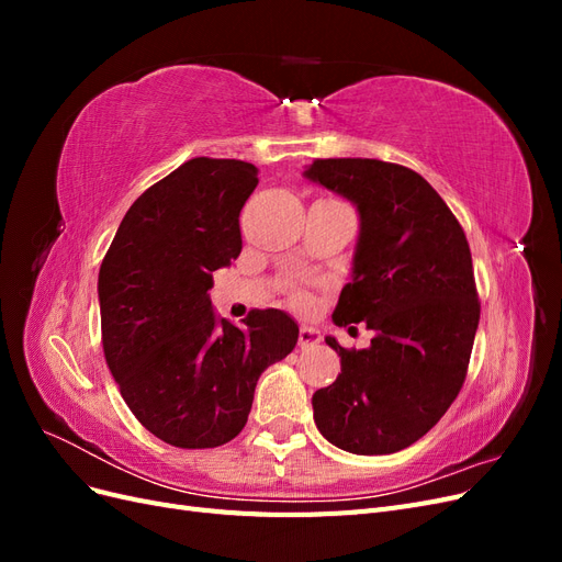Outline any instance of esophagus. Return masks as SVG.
Listing matches in <instances>:
<instances>
[{"mask_svg": "<svg viewBox=\"0 0 562 562\" xmlns=\"http://www.w3.org/2000/svg\"><path fill=\"white\" fill-rule=\"evenodd\" d=\"M318 342H321V333L314 326H300V339H297L300 349H312Z\"/></svg>", "mask_w": 562, "mask_h": 562, "instance_id": "esophagus-1", "label": "esophagus"}]
</instances>
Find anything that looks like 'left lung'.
Returning a JSON list of instances; mask_svg holds the SVG:
<instances>
[{
	"instance_id": "left-lung-1",
	"label": "left lung",
	"mask_w": 562,
	"mask_h": 562,
	"mask_svg": "<svg viewBox=\"0 0 562 562\" xmlns=\"http://www.w3.org/2000/svg\"><path fill=\"white\" fill-rule=\"evenodd\" d=\"M307 178L351 199L361 215L353 279L337 326L366 323L368 349L326 337L342 372L318 389V431L353 454L413 446L446 415L467 380L481 302L467 234L413 168L380 159H314Z\"/></svg>"
}]
</instances>
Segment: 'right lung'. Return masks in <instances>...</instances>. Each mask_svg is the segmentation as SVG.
<instances>
[{
  "label": "right lung",
  "mask_w": 562,
  "mask_h": 562,
  "mask_svg": "<svg viewBox=\"0 0 562 562\" xmlns=\"http://www.w3.org/2000/svg\"><path fill=\"white\" fill-rule=\"evenodd\" d=\"M255 187L248 161H184L133 201L100 265L108 368L135 419L168 446L239 436L258 378L297 345L281 310H252L236 328L211 304L213 271L241 252L239 215Z\"/></svg>",
  "instance_id": "1"
}]
</instances>
